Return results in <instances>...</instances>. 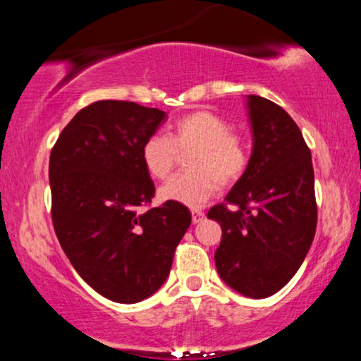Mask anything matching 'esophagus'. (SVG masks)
Listing matches in <instances>:
<instances>
[{
	"instance_id": "obj_1",
	"label": "esophagus",
	"mask_w": 361,
	"mask_h": 361,
	"mask_svg": "<svg viewBox=\"0 0 361 361\" xmlns=\"http://www.w3.org/2000/svg\"><path fill=\"white\" fill-rule=\"evenodd\" d=\"M205 219V214L202 212V210H192V221L193 224H198L202 222Z\"/></svg>"
}]
</instances>
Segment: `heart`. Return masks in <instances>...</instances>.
I'll list each match as a JSON object with an SVG mask.
<instances>
[{
  "label": "heart",
  "mask_w": 361,
  "mask_h": 361,
  "mask_svg": "<svg viewBox=\"0 0 361 361\" xmlns=\"http://www.w3.org/2000/svg\"><path fill=\"white\" fill-rule=\"evenodd\" d=\"M188 159L192 173L176 175L159 188V197L186 207H200L222 185L234 183L247 166V149L222 117L197 110L176 120L171 137L152 134L140 149L144 168L152 178L164 180L175 168L178 152L193 151Z\"/></svg>",
  "instance_id": "heart-1"
}]
</instances>
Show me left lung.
Returning a JSON list of instances; mask_svg holds the SVG:
<instances>
[{
  "instance_id": "obj_1",
  "label": "left lung",
  "mask_w": 361,
  "mask_h": 361,
  "mask_svg": "<svg viewBox=\"0 0 361 361\" xmlns=\"http://www.w3.org/2000/svg\"><path fill=\"white\" fill-rule=\"evenodd\" d=\"M252 151L225 204L207 217L222 227L215 267L224 283L264 299L292 280L317 226L314 169L300 128L281 106L247 94Z\"/></svg>"
}]
</instances>
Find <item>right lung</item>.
I'll return each mask as SVG.
<instances>
[{"instance_id": "1", "label": "right lung", "mask_w": 361, "mask_h": 361, "mask_svg": "<svg viewBox=\"0 0 361 361\" xmlns=\"http://www.w3.org/2000/svg\"><path fill=\"white\" fill-rule=\"evenodd\" d=\"M168 120L134 102L102 100L74 115L51 152L52 222L74 270L118 304L161 288L192 222L185 205L151 210L154 183L140 149Z\"/></svg>"}]
</instances>
